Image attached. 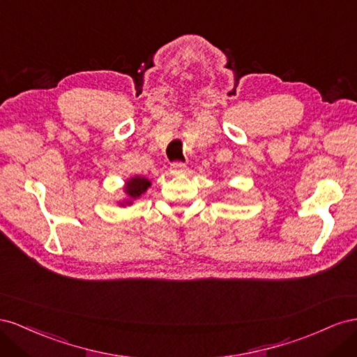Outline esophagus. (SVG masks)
<instances>
[{
	"mask_svg": "<svg viewBox=\"0 0 357 357\" xmlns=\"http://www.w3.org/2000/svg\"><path fill=\"white\" fill-rule=\"evenodd\" d=\"M170 169H172L173 175H185V173L188 172V169H187L184 162H173Z\"/></svg>",
	"mask_w": 357,
	"mask_h": 357,
	"instance_id": "1",
	"label": "esophagus"
}]
</instances>
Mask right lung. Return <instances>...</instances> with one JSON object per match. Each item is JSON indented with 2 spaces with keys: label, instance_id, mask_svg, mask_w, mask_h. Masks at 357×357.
<instances>
[{
  "label": "right lung",
  "instance_id": "right-lung-1",
  "mask_svg": "<svg viewBox=\"0 0 357 357\" xmlns=\"http://www.w3.org/2000/svg\"><path fill=\"white\" fill-rule=\"evenodd\" d=\"M151 187V181L144 176H133L126 181L124 184V195L126 199L118 202V206H131L142 195H145L148 188Z\"/></svg>",
  "mask_w": 357,
  "mask_h": 357
}]
</instances>
